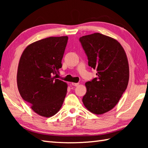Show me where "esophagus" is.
Masks as SVG:
<instances>
[{"label":"esophagus","mask_w":148,"mask_h":148,"mask_svg":"<svg viewBox=\"0 0 148 148\" xmlns=\"http://www.w3.org/2000/svg\"><path fill=\"white\" fill-rule=\"evenodd\" d=\"M72 84L74 86H77L78 85H79V83H72Z\"/></svg>","instance_id":"obj_1"}]
</instances>
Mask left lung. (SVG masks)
Returning <instances> with one entry per match:
<instances>
[{
	"label": "left lung",
	"mask_w": 148,
	"mask_h": 148,
	"mask_svg": "<svg viewBox=\"0 0 148 148\" xmlns=\"http://www.w3.org/2000/svg\"><path fill=\"white\" fill-rule=\"evenodd\" d=\"M90 67L97 77L85 83L86 93L83 102L88 110L101 114L117 104L127 89L129 67L126 53L117 40L100 33L79 38Z\"/></svg>",
	"instance_id": "obj_1"
}]
</instances>
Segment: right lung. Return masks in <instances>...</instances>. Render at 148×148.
Segmentation results:
<instances>
[{
    "mask_svg": "<svg viewBox=\"0 0 148 148\" xmlns=\"http://www.w3.org/2000/svg\"><path fill=\"white\" fill-rule=\"evenodd\" d=\"M67 41V36L48 37L28 46L21 56L17 73L19 92L40 116L55 115L64 102L67 84L54 76L62 66Z\"/></svg>",
    "mask_w": 148,
    "mask_h": 148,
    "instance_id": "add662e5",
    "label": "right lung"
}]
</instances>
